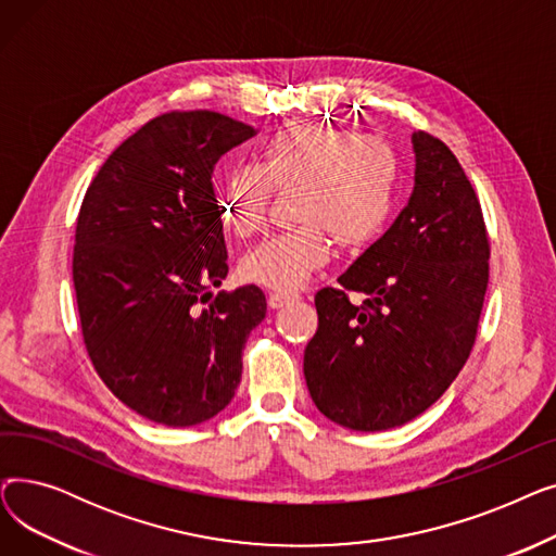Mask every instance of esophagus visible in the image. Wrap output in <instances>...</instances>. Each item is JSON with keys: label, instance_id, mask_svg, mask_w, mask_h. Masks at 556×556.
Wrapping results in <instances>:
<instances>
[{"label": "esophagus", "instance_id": "esophagus-1", "mask_svg": "<svg viewBox=\"0 0 556 556\" xmlns=\"http://www.w3.org/2000/svg\"><path fill=\"white\" fill-rule=\"evenodd\" d=\"M293 300H295V295H290V293H268V306L270 308H281Z\"/></svg>", "mask_w": 556, "mask_h": 556}]
</instances>
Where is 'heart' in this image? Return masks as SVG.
Returning <instances> with one entry per match:
<instances>
[{"instance_id": "1", "label": "heart", "mask_w": 556, "mask_h": 556, "mask_svg": "<svg viewBox=\"0 0 556 556\" xmlns=\"http://www.w3.org/2000/svg\"><path fill=\"white\" fill-rule=\"evenodd\" d=\"M293 195L298 225L263 241L241 263V275L279 293L300 290L338 245L367 243L392 212L399 160L378 137L323 124H288L261 143L256 168H233L220 191L223 223L252 237L268 218L273 189Z\"/></svg>"}]
</instances>
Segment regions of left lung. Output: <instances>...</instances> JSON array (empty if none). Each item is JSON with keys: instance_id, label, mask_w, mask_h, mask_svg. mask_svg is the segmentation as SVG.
<instances>
[{"instance_id": "obj_1", "label": "left lung", "mask_w": 556, "mask_h": 556, "mask_svg": "<svg viewBox=\"0 0 556 556\" xmlns=\"http://www.w3.org/2000/svg\"><path fill=\"white\" fill-rule=\"evenodd\" d=\"M415 189L394 225L315 295L304 376L317 410L363 432L413 421L471 354L489 283L478 195L437 137L413 132ZM349 289L363 305L349 303Z\"/></svg>"}]
</instances>
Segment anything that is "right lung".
I'll list each match as a JSON object with an SVG mask.
<instances>
[{
	"mask_svg": "<svg viewBox=\"0 0 556 556\" xmlns=\"http://www.w3.org/2000/svg\"><path fill=\"white\" fill-rule=\"evenodd\" d=\"M254 135L231 116H155L99 168L76 220L83 340L110 392L149 421L216 417L241 383L243 346L266 295L227 277L214 164Z\"/></svg>",
	"mask_w": 556,
	"mask_h": 556,
	"instance_id": "right-lung-1",
	"label": "right lung"
}]
</instances>
